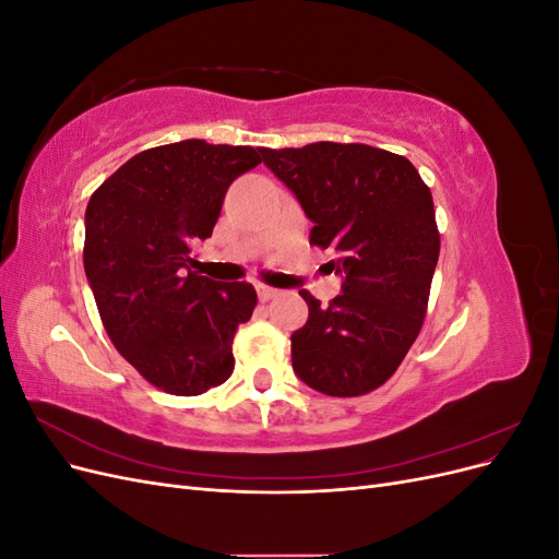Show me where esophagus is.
I'll return each instance as SVG.
<instances>
[{
  "instance_id": "esophagus-1",
  "label": "esophagus",
  "mask_w": 559,
  "mask_h": 559,
  "mask_svg": "<svg viewBox=\"0 0 559 559\" xmlns=\"http://www.w3.org/2000/svg\"><path fill=\"white\" fill-rule=\"evenodd\" d=\"M257 294H259V298H261V300H270V298H275L280 292H277V289H273V286H263V284H259V286H257Z\"/></svg>"
}]
</instances>
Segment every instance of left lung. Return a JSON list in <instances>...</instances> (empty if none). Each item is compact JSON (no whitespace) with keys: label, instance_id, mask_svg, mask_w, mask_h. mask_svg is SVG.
Listing matches in <instances>:
<instances>
[{"label":"left lung","instance_id":"obj_1","mask_svg":"<svg viewBox=\"0 0 559 559\" xmlns=\"http://www.w3.org/2000/svg\"><path fill=\"white\" fill-rule=\"evenodd\" d=\"M263 163L314 224L310 245L333 249L341 296L308 292L292 333L294 373L326 396H361L394 376L421 329L441 251L429 186L415 165L366 144L261 148Z\"/></svg>","mask_w":559,"mask_h":559}]
</instances>
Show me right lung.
Returning a JSON list of instances; mask_svg holds the SVG:
<instances>
[{
  "label": "right lung",
  "instance_id": "right-lung-1",
  "mask_svg": "<svg viewBox=\"0 0 559 559\" xmlns=\"http://www.w3.org/2000/svg\"><path fill=\"white\" fill-rule=\"evenodd\" d=\"M261 148L186 140L142 151L86 207L83 267L114 347L167 394L198 396L233 373V337L257 308L247 282L193 273L228 186Z\"/></svg>",
  "mask_w": 559,
  "mask_h": 559
}]
</instances>
